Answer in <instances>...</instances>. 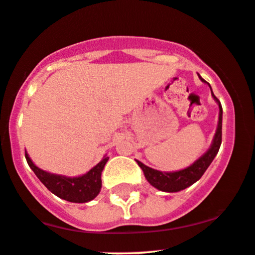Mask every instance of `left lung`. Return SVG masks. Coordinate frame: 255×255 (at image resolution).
I'll return each mask as SVG.
<instances>
[{
  "label": "left lung",
  "mask_w": 255,
  "mask_h": 255,
  "mask_svg": "<svg viewBox=\"0 0 255 255\" xmlns=\"http://www.w3.org/2000/svg\"><path fill=\"white\" fill-rule=\"evenodd\" d=\"M198 75V74H197ZM200 80L202 82L207 83L211 88L212 97L215 100L218 106H219V121H218L217 130H215L214 138L212 140L211 146L209 149L203 153L201 157H198L192 164H190L186 168L175 170V172H161V170L153 169L151 167L145 166L144 163H141L140 161L135 159L136 163L139 164V167L144 172L145 178L153 187L159 190V191L164 192H178L181 190L186 189V187L191 186L192 184H195L203 175V173L206 172L207 168L209 167V164L212 163L215 156H217L218 151L220 149V145H222V126H223V108L220 102L218 100V98L214 96L213 91H212V87L207 81L203 80L202 77L198 75Z\"/></svg>",
  "instance_id": "8db88e82"
}]
</instances>
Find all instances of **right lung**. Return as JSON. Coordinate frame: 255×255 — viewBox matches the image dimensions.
I'll use <instances>...</instances> for the list:
<instances>
[{
  "instance_id": "add662e5",
  "label": "right lung",
  "mask_w": 255,
  "mask_h": 255,
  "mask_svg": "<svg viewBox=\"0 0 255 255\" xmlns=\"http://www.w3.org/2000/svg\"><path fill=\"white\" fill-rule=\"evenodd\" d=\"M25 158L36 177L41 180L52 194L63 200L74 203H86L94 200L102 190V172L109 157L104 156L102 161L83 175L66 177V175L53 174L38 168L25 151Z\"/></svg>"
}]
</instances>
